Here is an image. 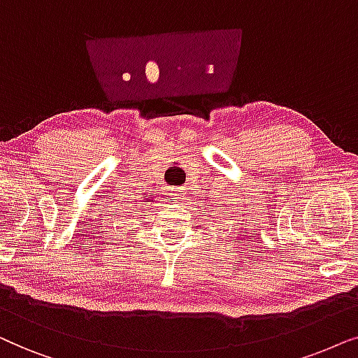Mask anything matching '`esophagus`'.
Listing matches in <instances>:
<instances>
[{
	"mask_svg": "<svg viewBox=\"0 0 358 358\" xmlns=\"http://www.w3.org/2000/svg\"><path fill=\"white\" fill-rule=\"evenodd\" d=\"M170 193L173 194L175 198H183V188L182 187H171Z\"/></svg>",
	"mask_w": 358,
	"mask_h": 358,
	"instance_id": "obj_1",
	"label": "esophagus"
}]
</instances>
